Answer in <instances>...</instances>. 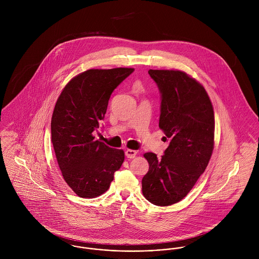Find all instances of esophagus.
<instances>
[{
  "label": "esophagus",
  "mask_w": 259,
  "mask_h": 259,
  "mask_svg": "<svg viewBox=\"0 0 259 259\" xmlns=\"http://www.w3.org/2000/svg\"><path fill=\"white\" fill-rule=\"evenodd\" d=\"M124 153H125V156L127 158H134L137 155L138 152L136 150H134V149H126Z\"/></svg>",
  "instance_id": "1"
}]
</instances>
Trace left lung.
<instances>
[{
	"instance_id": "obj_1",
	"label": "left lung",
	"mask_w": 259,
	"mask_h": 259,
	"mask_svg": "<svg viewBox=\"0 0 259 259\" xmlns=\"http://www.w3.org/2000/svg\"><path fill=\"white\" fill-rule=\"evenodd\" d=\"M148 74L161 95L158 126L169 145L161 157L144 154L149 169L142 181L143 194L155 205L167 206L185 197L205 170L214 146V112L203 85L185 72Z\"/></svg>"
}]
</instances>
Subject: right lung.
Segmentation results:
<instances>
[{"label":"right lung","instance_id":"obj_1","mask_svg":"<svg viewBox=\"0 0 259 259\" xmlns=\"http://www.w3.org/2000/svg\"><path fill=\"white\" fill-rule=\"evenodd\" d=\"M132 68L92 69L75 75L61 93L52 116V143L63 178L76 195L106 192L124 160L122 149L97 141L94 132L107 112L113 90Z\"/></svg>","mask_w":259,"mask_h":259}]
</instances>
